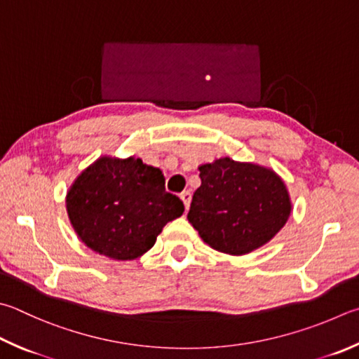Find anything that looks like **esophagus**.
<instances>
[{
	"label": "esophagus",
	"mask_w": 359,
	"mask_h": 359,
	"mask_svg": "<svg viewBox=\"0 0 359 359\" xmlns=\"http://www.w3.org/2000/svg\"><path fill=\"white\" fill-rule=\"evenodd\" d=\"M180 199H182V202H184L185 210L188 212V208H190V202H191V193L190 191H184V193L180 194Z\"/></svg>",
	"instance_id": "1"
}]
</instances>
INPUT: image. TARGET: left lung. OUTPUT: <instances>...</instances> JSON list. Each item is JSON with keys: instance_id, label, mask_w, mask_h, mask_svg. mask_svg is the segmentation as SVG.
Masks as SVG:
<instances>
[{"instance_id": "left-lung-1", "label": "left lung", "mask_w": 359, "mask_h": 359, "mask_svg": "<svg viewBox=\"0 0 359 359\" xmlns=\"http://www.w3.org/2000/svg\"><path fill=\"white\" fill-rule=\"evenodd\" d=\"M188 221L219 252L243 256L283 229L292 212L284 180L271 168L229 157L199 168Z\"/></svg>"}]
</instances>
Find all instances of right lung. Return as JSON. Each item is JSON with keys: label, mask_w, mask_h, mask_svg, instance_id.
Here are the masks:
<instances>
[{"label": "right lung", "mask_w": 359, "mask_h": 359, "mask_svg": "<svg viewBox=\"0 0 359 359\" xmlns=\"http://www.w3.org/2000/svg\"><path fill=\"white\" fill-rule=\"evenodd\" d=\"M69 221L90 250L113 260L141 257L185 207L165 191V175L135 155H102L78 174L66 196Z\"/></svg>", "instance_id": "right-lung-1"}]
</instances>
